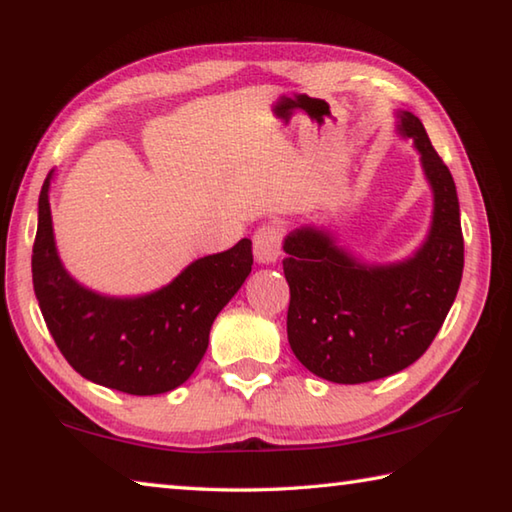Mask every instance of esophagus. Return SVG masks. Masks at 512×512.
Here are the masks:
<instances>
[{"label": "esophagus", "mask_w": 512, "mask_h": 512, "mask_svg": "<svg viewBox=\"0 0 512 512\" xmlns=\"http://www.w3.org/2000/svg\"><path fill=\"white\" fill-rule=\"evenodd\" d=\"M253 253L259 264H275L282 253V228L262 226L253 237Z\"/></svg>", "instance_id": "1"}]
</instances>
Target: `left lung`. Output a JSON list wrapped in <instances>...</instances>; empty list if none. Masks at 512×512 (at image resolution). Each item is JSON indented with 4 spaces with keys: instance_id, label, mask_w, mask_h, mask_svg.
Returning <instances> with one entry per match:
<instances>
[{
    "instance_id": "obj_1",
    "label": "left lung",
    "mask_w": 512,
    "mask_h": 512,
    "mask_svg": "<svg viewBox=\"0 0 512 512\" xmlns=\"http://www.w3.org/2000/svg\"><path fill=\"white\" fill-rule=\"evenodd\" d=\"M396 134L414 143L432 190L430 228L410 257L367 262L324 224L284 237L288 345L331 383H369L410 367L432 345L461 284L457 185L412 111L396 109Z\"/></svg>"
}]
</instances>
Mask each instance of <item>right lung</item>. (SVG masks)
I'll return each mask as SVG.
<instances>
[{"instance_id": "add662e5", "label": "right lung", "mask_w": 512, "mask_h": 512, "mask_svg": "<svg viewBox=\"0 0 512 512\" xmlns=\"http://www.w3.org/2000/svg\"><path fill=\"white\" fill-rule=\"evenodd\" d=\"M49 172L37 201L33 288L69 365L91 383L134 396L181 387L208 349L212 322L253 268V241L194 259L156 291L107 295L78 282L55 246Z\"/></svg>"}]
</instances>
